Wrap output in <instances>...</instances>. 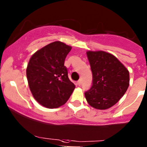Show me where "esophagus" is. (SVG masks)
<instances>
[{
	"label": "esophagus",
	"instance_id": "1",
	"mask_svg": "<svg viewBox=\"0 0 147 147\" xmlns=\"http://www.w3.org/2000/svg\"><path fill=\"white\" fill-rule=\"evenodd\" d=\"M77 84H78L79 86H80V85L82 84V80H78V82H77Z\"/></svg>",
	"mask_w": 147,
	"mask_h": 147
}]
</instances>
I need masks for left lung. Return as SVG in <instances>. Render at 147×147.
<instances>
[{
  "mask_svg": "<svg viewBox=\"0 0 147 147\" xmlns=\"http://www.w3.org/2000/svg\"><path fill=\"white\" fill-rule=\"evenodd\" d=\"M93 75L92 85L84 93L91 107L106 109L125 94L129 86V72L112 54L105 51L86 53Z\"/></svg>",
  "mask_w": 147,
  "mask_h": 147,
  "instance_id": "left-lung-1",
  "label": "left lung"
}]
</instances>
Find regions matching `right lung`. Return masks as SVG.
<instances>
[{"instance_id":"obj_1","label":"right lung","mask_w":147,"mask_h":147,"mask_svg":"<svg viewBox=\"0 0 147 147\" xmlns=\"http://www.w3.org/2000/svg\"><path fill=\"white\" fill-rule=\"evenodd\" d=\"M72 47L56 41L44 47L29 61L26 76L29 88L38 103L53 109L67 102L75 86L69 80L65 59Z\"/></svg>"}]
</instances>
